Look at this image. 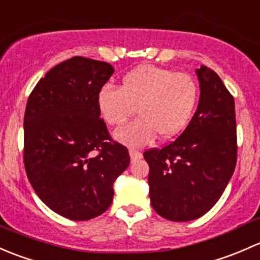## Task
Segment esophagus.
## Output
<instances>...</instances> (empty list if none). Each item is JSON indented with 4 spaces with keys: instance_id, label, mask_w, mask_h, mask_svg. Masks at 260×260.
Returning a JSON list of instances; mask_svg holds the SVG:
<instances>
[{
    "instance_id": "obj_1",
    "label": "esophagus",
    "mask_w": 260,
    "mask_h": 260,
    "mask_svg": "<svg viewBox=\"0 0 260 260\" xmlns=\"http://www.w3.org/2000/svg\"><path fill=\"white\" fill-rule=\"evenodd\" d=\"M129 154H130V157H131V160H133V161L141 159V156H143V155H141V152L138 151V150H135V149H130Z\"/></svg>"
}]
</instances>
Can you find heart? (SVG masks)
<instances>
[{
	"label": "heart",
	"mask_w": 260,
	"mask_h": 260,
	"mask_svg": "<svg viewBox=\"0 0 260 260\" xmlns=\"http://www.w3.org/2000/svg\"><path fill=\"white\" fill-rule=\"evenodd\" d=\"M199 89L188 74L156 66H139L127 72L119 90L105 87L99 92L98 106L106 124L122 125L134 115L140 116L115 131L120 143L143 146L156 135L170 139L188 125L197 106Z\"/></svg>",
	"instance_id": "heart-1"
}]
</instances>
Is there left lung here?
<instances>
[{
    "label": "left lung",
    "mask_w": 260,
    "mask_h": 260,
    "mask_svg": "<svg viewBox=\"0 0 260 260\" xmlns=\"http://www.w3.org/2000/svg\"><path fill=\"white\" fill-rule=\"evenodd\" d=\"M195 72L200 98L189 125L169 145L144 152L150 167V202L171 221L194 220L208 213L237 164L234 99L211 69L200 66Z\"/></svg>",
    "instance_id": "obj_1"
}]
</instances>
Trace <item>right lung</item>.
<instances>
[{
  "label": "right lung",
  "mask_w": 260,
  "mask_h": 260,
  "mask_svg": "<svg viewBox=\"0 0 260 260\" xmlns=\"http://www.w3.org/2000/svg\"><path fill=\"white\" fill-rule=\"evenodd\" d=\"M114 68L75 57L40 80L23 120V161L37 197L58 215L89 220L109 209L114 181L130 164L100 119L98 96Z\"/></svg>",
  "instance_id": "add662e5"
}]
</instances>
